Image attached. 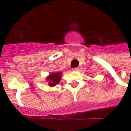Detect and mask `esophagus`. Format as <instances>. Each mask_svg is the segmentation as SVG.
Returning <instances> with one entry per match:
<instances>
[{"label":"esophagus","instance_id":"esophagus-1","mask_svg":"<svg viewBox=\"0 0 131 131\" xmlns=\"http://www.w3.org/2000/svg\"><path fill=\"white\" fill-rule=\"evenodd\" d=\"M79 67H74V68L72 69V71H79Z\"/></svg>","mask_w":131,"mask_h":131}]
</instances>
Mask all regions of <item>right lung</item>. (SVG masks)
Listing matches in <instances>:
<instances>
[{"label":"right lung","instance_id":"right-lung-1","mask_svg":"<svg viewBox=\"0 0 131 131\" xmlns=\"http://www.w3.org/2000/svg\"><path fill=\"white\" fill-rule=\"evenodd\" d=\"M60 75H61L60 72L50 74V76L47 78L48 81H49V85H51V86H54L56 84H57L60 82V80L61 79Z\"/></svg>","mask_w":131,"mask_h":131}]
</instances>
